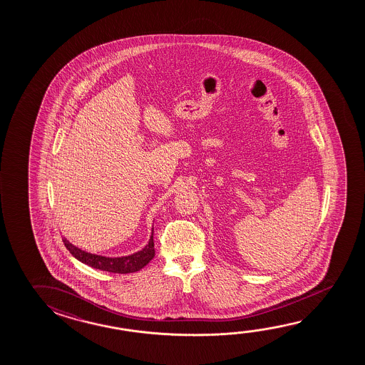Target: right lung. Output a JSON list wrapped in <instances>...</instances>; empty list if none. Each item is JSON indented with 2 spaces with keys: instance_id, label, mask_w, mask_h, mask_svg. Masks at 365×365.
<instances>
[{
  "instance_id": "add662e5",
  "label": "right lung",
  "mask_w": 365,
  "mask_h": 365,
  "mask_svg": "<svg viewBox=\"0 0 365 365\" xmlns=\"http://www.w3.org/2000/svg\"><path fill=\"white\" fill-rule=\"evenodd\" d=\"M153 235H154V227L151 229V235L148 245H145L141 251L135 252L132 255L122 256V257H106L101 255H94V253L80 250L76 245L70 243L65 237L62 240L73 257L93 269L108 271L113 274H130V272H136L144 269L145 266L155 256Z\"/></svg>"
}]
</instances>
